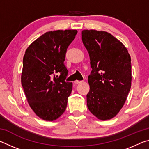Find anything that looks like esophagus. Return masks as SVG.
Instances as JSON below:
<instances>
[{"instance_id":"1","label":"esophagus","mask_w":149,"mask_h":149,"mask_svg":"<svg viewBox=\"0 0 149 149\" xmlns=\"http://www.w3.org/2000/svg\"><path fill=\"white\" fill-rule=\"evenodd\" d=\"M82 82V81H78V80H76V81H74V83L75 84H80V83H81Z\"/></svg>"}]
</instances>
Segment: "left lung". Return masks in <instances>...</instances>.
Listing matches in <instances>:
<instances>
[{"label":"left lung","mask_w":149,"mask_h":149,"mask_svg":"<svg viewBox=\"0 0 149 149\" xmlns=\"http://www.w3.org/2000/svg\"><path fill=\"white\" fill-rule=\"evenodd\" d=\"M81 34L92 68L88 77L87 107L98 119H112L124 105L131 89L130 55L124 45L109 33L85 29Z\"/></svg>","instance_id":"obj_1"}]
</instances>
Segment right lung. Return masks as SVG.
Listing matches in <instances>:
<instances>
[{
  "label": "right lung",
  "instance_id": "add662e5",
  "mask_svg": "<svg viewBox=\"0 0 149 149\" xmlns=\"http://www.w3.org/2000/svg\"><path fill=\"white\" fill-rule=\"evenodd\" d=\"M77 33L73 29L46 32L25 52L22 85L30 107L41 119L56 120L66 108L72 83L65 81L68 71L64 62Z\"/></svg>",
  "mask_w": 149,
  "mask_h": 149
}]
</instances>
